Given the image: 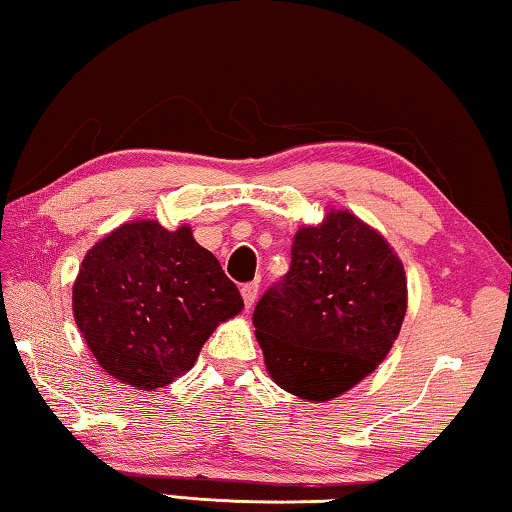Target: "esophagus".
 <instances>
[{
  "mask_svg": "<svg viewBox=\"0 0 512 512\" xmlns=\"http://www.w3.org/2000/svg\"><path fill=\"white\" fill-rule=\"evenodd\" d=\"M257 294H259V285L257 282H248V285L241 287V296H243V303H246V308L250 310L257 301Z\"/></svg>",
  "mask_w": 512,
  "mask_h": 512,
  "instance_id": "34e87169",
  "label": "esophagus"
}]
</instances>
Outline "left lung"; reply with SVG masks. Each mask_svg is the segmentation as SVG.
<instances>
[{
  "label": "left lung",
  "mask_w": 512,
  "mask_h": 512,
  "mask_svg": "<svg viewBox=\"0 0 512 512\" xmlns=\"http://www.w3.org/2000/svg\"><path fill=\"white\" fill-rule=\"evenodd\" d=\"M407 312V278L384 236L331 211L294 236L292 266L257 301L253 324L273 381L326 402L391 352Z\"/></svg>",
  "instance_id": "obj_1"
}]
</instances>
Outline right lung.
<instances>
[{"label": "right lung", "instance_id": "add662e5", "mask_svg": "<svg viewBox=\"0 0 512 512\" xmlns=\"http://www.w3.org/2000/svg\"><path fill=\"white\" fill-rule=\"evenodd\" d=\"M243 299L190 227L126 223L82 259L73 312L105 372L151 391L193 368L213 329Z\"/></svg>", "mask_w": 512, "mask_h": 512}]
</instances>
